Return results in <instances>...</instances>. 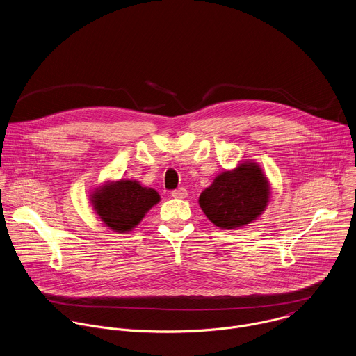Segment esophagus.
Instances as JSON below:
<instances>
[{
	"mask_svg": "<svg viewBox=\"0 0 356 356\" xmlns=\"http://www.w3.org/2000/svg\"><path fill=\"white\" fill-rule=\"evenodd\" d=\"M170 195L175 197V198H186V197H187V190L183 188V187H180V188L173 190V191L170 193Z\"/></svg>",
	"mask_w": 356,
	"mask_h": 356,
	"instance_id": "obj_1",
	"label": "esophagus"
}]
</instances>
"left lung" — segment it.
<instances>
[{
  "mask_svg": "<svg viewBox=\"0 0 356 356\" xmlns=\"http://www.w3.org/2000/svg\"><path fill=\"white\" fill-rule=\"evenodd\" d=\"M270 186L257 162L245 161L218 175L200 194L198 204L207 218L222 229H236L255 221L266 209Z\"/></svg>",
  "mask_w": 356,
  "mask_h": 356,
  "instance_id": "obj_1",
  "label": "left lung"
}]
</instances>
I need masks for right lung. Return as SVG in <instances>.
I'll list each match as a JSON object with an SVG mask.
<instances>
[{
    "instance_id": "obj_1",
    "label": "right lung",
    "mask_w": 356,
    "mask_h": 356,
    "mask_svg": "<svg viewBox=\"0 0 356 356\" xmlns=\"http://www.w3.org/2000/svg\"><path fill=\"white\" fill-rule=\"evenodd\" d=\"M161 201L156 190L143 187L136 180L107 181L91 194L95 214L118 234L134 229L145 214Z\"/></svg>"
}]
</instances>
